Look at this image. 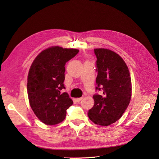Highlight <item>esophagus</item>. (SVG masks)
<instances>
[{
	"label": "esophagus",
	"instance_id": "esophagus-1",
	"mask_svg": "<svg viewBox=\"0 0 159 159\" xmlns=\"http://www.w3.org/2000/svg\"><path fill=\"white\" fill-rule=\"evenodd\" d=\"M82 99H83V98H77V99H76V101H77V102H81V101L82 100Z\"/></svg>",
	"mask_w": 159,
	"mask_h": 159
}]
</instances>
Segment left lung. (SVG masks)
I'll return each mask as SVG.
<instances>
[{
  "instance_id": "left-lung-1",
  "label": "left lung",
  "mask_w": 159,
  "mask_h": 159,
  "mask_svg": "<svg viewBox=\"0 0 159 159\" xmlns=\"http://www.w3.org/2000/svg\"><path fill=\"white\" fill-rule=\"evenodd\" d=\"M96 61V90L93 107L88 116L94 123L108 126L121 117L131 97V80L125 62L116 53L105 48L94 49Z\"/></svg>"
}]
</instances>
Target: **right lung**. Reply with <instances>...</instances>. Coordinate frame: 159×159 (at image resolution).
Instances as JSON below:
<instances>
[{"mask_svg": "<svg viewBox=\"0 0 159 159\" xmlns=\"http://www.w3.org/2000/svg\"><path fill=\"white\" fill-rule=\"evenodd\" d=\"M79 52L73 48L52 46L43 50L33 61L28 75L27 91L36 117L48 125L64 121L66 110L73 104L65 89V65Z\"/></svg>", "mask_w": 159, "mask_h": 159, "instance_id": "1", "label": "right lung"}]
</instances>
